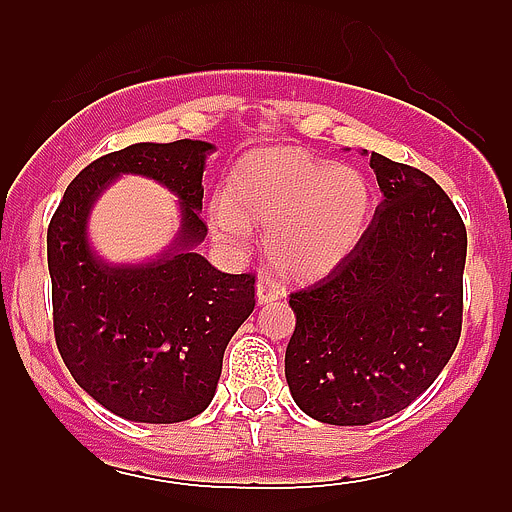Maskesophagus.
I'll return each mask as SVG.
<instances>
[{"mask_svg":"<svg viewBox=\"0 0 512 512\" xmlns=\"http://www.w3.org/2000/svg\"><path fill=\"white\" fill-rule=\"evenodd\" d=\"M282 287L275 285V282L270 280V277H262L260 282H257V304H270V302H277V299H282Z\"/></svg>","mask_w":512,"mask_h":512,"instance_id":"esophagus-1","label":"esophagus"}]
</instances>
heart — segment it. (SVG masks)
<instances>
[{
    "label": "heart",
    "instance_id": "1",
    "mask_svg": "<svg viewBox=\"0 0 512 512\" xmlns=\"http://www.w3.org/2000/svg\"><path fill=\"white\" fill-rule=\"evenodd\" d=\"M371 215L366 175L294 148H262L227 175V200L208 208L213 235L227 247L250 240V223H265L267 257L285 277H317L359 247Z\"/></svg>",
    "mask_w": 512,
    "mask_h": 512
}]
</instances>
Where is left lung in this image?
Instances as JSON below:
<instances>
[{
    "mask_svg": "<svg viewBox=\"0 0 512 512\" xmlns=\"http://www.w3.org/2000/svg\"><path fill=\"white\" fill-rule=\"evenodd\" d=\"M369 165L381 203L359 247L289 294V391L304 414L332 426L399 414L436 381L461 337L468 237L456 205L411 165L381 153Z\"/></svg>",
    "mask_w": 512,
    "mask_h": 512,
    "instance_id": "8db88e82",
    "label": "left lung"
}]
</instances>
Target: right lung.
Segmentation results:
<instances>
[{
	"label": "right lung",
	"mask_w": 512,
	"mask_h": 512,
	"mask_svg": "<svg viewBox=\"0 0 512 512\" xmlns=\"http://www.w3.org/2000/svg\"><path fill=\"white\" fill-rule=\"evenodd\" d=\"M208 141L133 143L86 165L46 232L56 347L76 384L111 414L178 423L203 414L232 334L255 309V277L215 270L205 240ZM123 174L156 179L179 198V232L156 258L108 263L90 242V210Z\"/></svg>",
	"instance_id": "add662e5"
}]
</instances>
